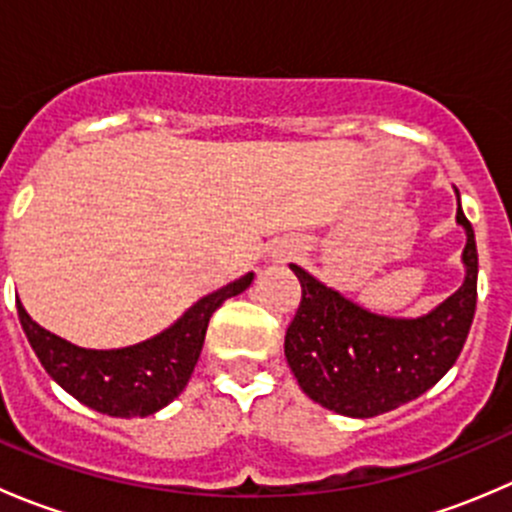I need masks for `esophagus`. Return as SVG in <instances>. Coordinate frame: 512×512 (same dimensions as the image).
Wrapping results in <instances>:
<instances>
[{"instance_id":"obj_1","label":"esophagus","mask_w":512,"mask_h":512,"mask_svg":"<svg viewBox=\"0 0 512 512\" xmlns=\"http://www.w3.org/2000/svg\"><path fill=\"white\" fill-rule=\"evenodd\" d=\"M287 255H292V247H287V250L282 252V255H280V260H282V257H287Z\"/></svg>"}]
</instances>
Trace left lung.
Segmentation results:
<instances>
[{"label":"left lung","mask_w":512,"mask_h":512,"mask_svg":"<svg viewBox=\"0 0 512 512\" xmlns=\"http://www.w3.org/2000/svg\"><path fill=\"white\" fill-rule=\"evenodd\" d=\"M466 230L463 285L421 317L369 312L299 265H289L302 285V302L287 327L285 356L299 389L334 414L371 418L399 409L446 376L456 364L476 314V235Z\"/></svg>","instance_id":"left-lung-1"}]
</instances>
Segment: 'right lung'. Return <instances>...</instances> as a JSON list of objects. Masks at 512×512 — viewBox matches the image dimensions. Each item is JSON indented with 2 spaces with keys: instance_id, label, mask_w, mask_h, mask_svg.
I'll list each match as a JSON object with an SVG mask.
<instances>
[{
  "instance_id": "1",
  "label": "right lung",
  "mask_w": 512,
  "mask_h": 512,
  "mask_svg": "<svg viewBox=\"0 0 512 512\" xmlns=\"http://www.w3.org/2000/svg\"><path fill=\"white\" fill-rule=\"evenodd\" d=\"M252 280L255 272H247L218 292L205 294L168 329L123 349L76 347L39 327L22 302H17V312L34 354L61 389L98 414L143 418L180 396L203 352L213 312L225 299L245 292Z\"/></svg>"
}]
</instances>
